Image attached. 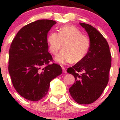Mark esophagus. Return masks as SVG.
Returning a JSON list of instances; mask_svg holds the SVG:
<instances>
[{
	"mask_svg": "<svg viewBox=\"0 0 120 120\" xmlns=\"http://www.w3.org/2000/svg\"><path fill=\"white\" fill-rule=\"evenodd\" d=\"M61 68H62V69H63V72L65 73H67V69H66L64 67H62Z\"/></svg>",
	"mask_w": 120,
	"mask_h": 120,
	"instance_id": "esophagus-1",
	"label": "esophagus"
}]
</instances>
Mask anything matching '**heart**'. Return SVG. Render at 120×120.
Here are the masks:
<instances>
[{
    "label": "heart",
    "instance_id": "obj_1",
    "mask_svg": "<svg viewBox=\"0 0 120 120\" xmlns=\"http://www.w3.org/2000/svg\"><path fill=\"white\" fill-rule=\"evenodd\" d=\"M47 42L52 54H56L63 46V49L55 57L56 61L60 64L81 61L90 47L89 38L73 25L61 27L59 33L55 31L49 33Z\"/></svg>",
    "mask_w": 120,
    "mask_h": 120
}]
</instances>
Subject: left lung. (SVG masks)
<instances>
[{
	"label": "left lung",
	"instance_id": "1",
	"mask_svg": "<svg viewBox=\"0 0 120 120\" xmlns=\"http://www.w3.org/2000/svg\"><path fill=\"white\" fill-rule=\"evenodd\" d=\"M79 24L89 35L90 47L83 60L67 69L75 81L69 91L78 104H89L100 97L108 84L111 54L102 34L90 25Z\"/></svg>",
	"mask_w": 120,
	"mask_h": 120
}]
</instances>
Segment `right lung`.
<instances>
[{
	"instance_id": "obj_1",
	"label": "right lung",
	"mask_w": 120,
	"mask_h": 120,
	"mask_svg": "<svg viewBox=\"0 0 120 120\" xmlns=\"http://www.w3.org/2000/svg\"><path fill=\"white\" fill-rule=\"evenodd\" d=\"M55 21L39 20L19 30L9 51L8 71L15 89L30 101L45 97L53 78L62 73L61 67L53 63L48 51L47 34Z\"/></svg>"
}]
</instances>
